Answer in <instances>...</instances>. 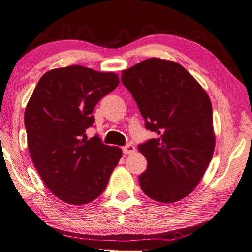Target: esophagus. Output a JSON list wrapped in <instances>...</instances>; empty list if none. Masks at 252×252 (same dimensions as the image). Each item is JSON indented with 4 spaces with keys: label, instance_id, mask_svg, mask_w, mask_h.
I'll use <instances>...</instances> for the list:
<instances>
[{
    "label": "esophagus",
    "instance_id": "34e87169",
    "mask_svg": "<svg viewBox=\"0 0 252 252\" xmlns=\"http://www.w3.org/2000/svg\"><path fill=\"white\" fill-rule=\"evenodd\" d=\"M122 151H124L125 154H130L135 151V147L131 144H127L125 147H122Z\"/></svg>",
    "mask_w": 252,
    "mask_h": 252
}]
</instances>
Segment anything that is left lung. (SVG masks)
Listing matches in <instances>:
<instances>
[{
	"mask_svg": "<svg viewBox=\"0 0 252 252\" xmlns=\"http://www.w3.org/2000/svg\"><path fill=\"white\" fill-rule=\"evenodd\" d=\"M121 82L147 130L158 135L137 147L148 163L140 188L156 201H179L195 189L214 152L209 95L181 64L156 57L122 71Z\"/></svg>",
	"mask_w": 252,
	"mask_h": 252,
	"instance_id": "left-lung-1",
	"label": "left lung"
}]
</instances>
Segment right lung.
<instances>
[{
	"label": "right lung",
	"mask_w": 252,
	"mask_h": 252,
	"mask_svg": "<svg viewBox=\"0 0 252 252\" xmlns=\"http://www.w3.org/2000/svg\"><path fill=\"white\" fill-rule=\"evenodd\" d=\"M118 84L114 72L53 69L41 76L25 108L31 158L44 184L64 202L82 205L98 198L122 156L120 148L85 134L95 104Z\"/></svg>",
	"instance_id": "obj_1"
}]
</instances>
